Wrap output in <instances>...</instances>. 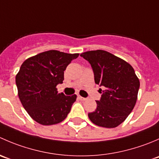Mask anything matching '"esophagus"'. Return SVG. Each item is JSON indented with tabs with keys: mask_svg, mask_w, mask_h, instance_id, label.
Masks as SVG:
<instances>
[{
	"mask_svg": "<svg viewBox=\"0 0 159 159\" xmlns=\"http://www.w3.org/2000/svg\"><path fill=\"white\" fill-rule=\"evenodd\" d=\"M78 98L79 99L80 101H85L86 100V98H83V97H81V96H80V95L78 96Z\"/></svg>",
	"mask_w": 159,
	"mask_h": 159,
	"instance_id": "esophagus-1",
	"label": "esophagus"
}]
</instances>
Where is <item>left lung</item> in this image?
Segmentation results:
<instances>
[{
  "label": "left lung",
  "instance_id": "obj_1",
  "mask_svg": "<svg viewBox=\"0 0 159 159\" xmlns=\"http://www.w3.org/2000/svg\"><path fill=\"white\" fill-rule=\"evenodd\" d=\"M94 72V82L102 87L97 108L89 113L91 122L104 128H115L127 118L137 101L140 82L129 63L103 50L81 54Z\"/></svg>",
  "mask_w": 159,
  "mask_h": 159
}]
</instances>
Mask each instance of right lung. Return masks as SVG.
I'll list each match as a JSON object with an SVG mask.
<instances>
[{"mask_svg": "<svg viewBox=\"0 0 159 159\" xmlns=\"http://www.w3.org/2000/svg\"><path fill=\"white\" fill-rule=\"evenodd\" d=\"M78 55L51 50L29 57L20 66L16 75L19 98L39 124L55 125L68 116L77 95L58 93L56 86L63 83L64 71Z\"/></svg>", "mask_w": 159, "mask_h": 159, "instance_id": "right-lung-1", "label": "right lung"}]
</instances>
